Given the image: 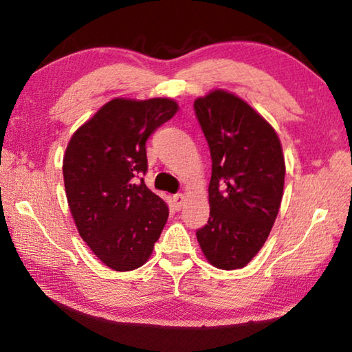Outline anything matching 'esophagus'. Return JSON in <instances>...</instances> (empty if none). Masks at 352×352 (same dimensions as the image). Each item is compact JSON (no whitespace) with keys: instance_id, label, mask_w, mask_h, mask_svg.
I'll list each match as a JSON object with an SVG mask.
<instances>
[{"instance_id":"1","label":"esophagus","mask_w":352,"mask_h":352,"mask_svg":"<svg viewBox=\"0 0 352 352\" xmlns=\"http://www.w3.org/2000/svg\"><path fill=\"white\" fill-rule=\"evenodd\" d=\"M183 204H184V195L183 194H175L174 195V206H175V210L180 211Z\"/></svg>"}]
</instances>
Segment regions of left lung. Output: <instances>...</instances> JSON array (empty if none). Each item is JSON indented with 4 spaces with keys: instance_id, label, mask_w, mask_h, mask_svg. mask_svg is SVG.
<instances>
[{
    "instance_id": "obj_1",
    "label": "left lung",
    "mask_w": 352,
    "mask_h": 352,
    "mask_svg": "<svg viewBox=\"0 0 352 352\" xmlns=\"http://www.w3.org/2000/svg\"><path fill=\"white\" fill-rule=\"evenodd\" d=\"M194 110L212 160L210 220L197 241L211 265L242 269L265 243L281 206V141L253 107L230 91L197 98Z\"/></svg>"
}]
</instances>
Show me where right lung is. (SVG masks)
<instances>
[{
	"label": "right lung",
	"instance_id": "obj_1",
	"mask_svg": "<svg viewBox=\"0 0 352 352\" xmlns=\"http://www.w3.org/2000/svg\"><path fill=\"white\" fill-rule=\"evenodd\" d=\"M177 110L169 98H115L76 130L65 151L71 216L82 239L111 270L146 264L168 222V205L136 177L147 170V138Z\"/></svg>",
	"mask_w": 352,
	"mask_h": 352
}]
</instances>
